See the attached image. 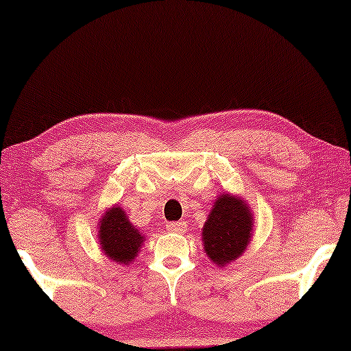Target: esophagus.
Masks as SVG:
<instances>
[{
    "label": "esophagus",
    "mask_w": 351,
    "mask_h": 351,
    "mask_svg": "<svg viewBox=\"0 0 351 351\" xmlns=\"http://www.w3.org/2000/svg\"><path fill=\"white\" fill-rule=\"evenodd\" d=\"M167 229H168V231H171V232H184V229H186V223H184V221H176V223H168Z\"/></svg>",
    "instance_id": "1"
}]
</instances>
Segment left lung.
I'll use <instances>...</instances> for the list:
<instances>
[{"mask_svg":"<svg viewBox=\"0 0 351 351\" xmlns=\"http://www.w3.org/2000/svg\"><path fill=\"white\" fill-rule=\"evenodd\" d=\"M252 215L241 199L223 195L217 198L203 228L204 251L217 265L237 259L251 239Z\"/></svg>","mask_w":351,"mask_h":351,"instance_id":"8db88e82","label":"left lung"}]
</instances>
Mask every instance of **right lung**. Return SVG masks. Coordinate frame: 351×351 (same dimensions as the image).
Listing matches in <instances>:
<instances>
[{
	"label": "right lung",
	"mask_w": 351,
	"mask_h": 351,
	"mask_svg": "<svg viewBox=\"0 0 351 351\" xmlns=\"http://www.w3.org/2000/svg\"><path fill=\"white\" fill-rule=\"evenodd\" d=\"M100 245L108 259L120 264H128L135 259L140 245L143 243V236L138 229L130 224L127 216L120 208L107 211V215L100 219Z\"/></svg>",
	"instance_id": "1"
}]
</instances>
